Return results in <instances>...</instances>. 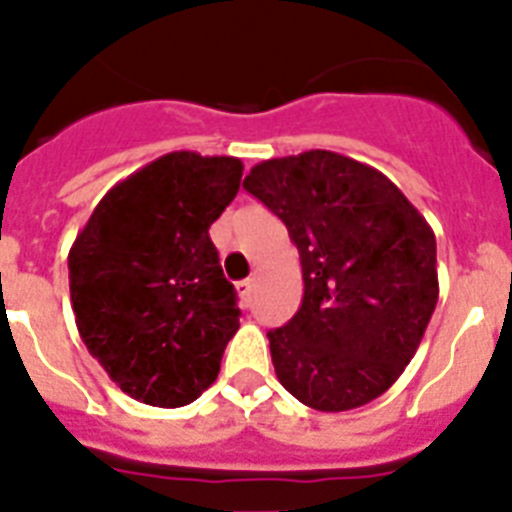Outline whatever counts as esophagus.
<instances>
[{
  "instance_id": "obj_1",
  "label": "esophagus",
  "mask_w": 512,
  "mask_h": 512,
  "mask_svg": "<svg viewBox=\"0 0 512 512\" xmlns=\"http://www.w3.org/2000/svg\"><path fill=\"white\" fill-rule=\"evenodd\" d=\"M252 286H255L252 278H244V281L236 283V291H239V299H242L244 307H249V302H252Z\"/></svg>"
}]
</instances>
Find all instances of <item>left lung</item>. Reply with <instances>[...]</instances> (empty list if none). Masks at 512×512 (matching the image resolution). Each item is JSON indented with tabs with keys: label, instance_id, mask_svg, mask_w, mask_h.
Segmentation results:
<instances>
[{
	"label": "left lung",
	"instance_id": "left-lung-1",
	"mask_svg": "<svg viewBox=\"0 0 512 512\" xmlns=\"http://www.w3.org/2000/svg\"><path fill=\"white\" fill-rule=\"evenodd\" d=\"M244 190L286 223L302 263V307L268 333L281 385L317 411L375 401L435 312V231L388 176L333 150L257 163Z\"/></svg>",
	"mask_w": 512,
	"mask_h": 512
}]
</instances>
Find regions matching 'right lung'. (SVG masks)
<instances>
[{
  "label": "right lung",
  "mask_w": 512,
  "mask_h": 512,
  "mask_svg": "<svg viewBox=\"0 0 512 512\" xmlns=\"http://www.w3.org/2000/svg\"><path fill=\"white\" fill-rule=\"evenodd\" d=\"M242 161L174 150L114 184L70 249V299L88 351L124 393L187 406L213 385L239 330L210 223Z\"/></svg>",
  "instance_id": "add662e5"
}]
</instances>
